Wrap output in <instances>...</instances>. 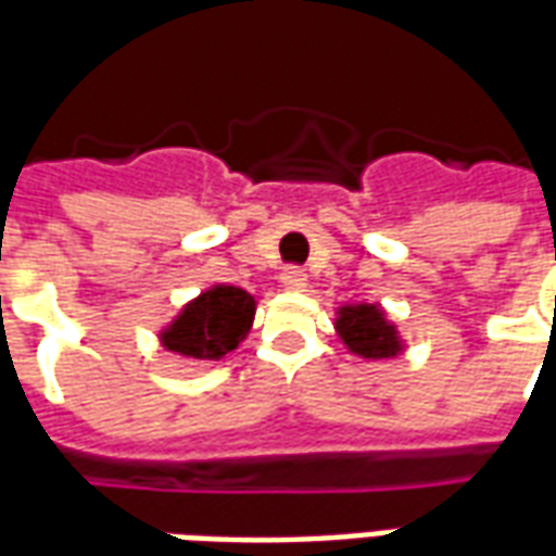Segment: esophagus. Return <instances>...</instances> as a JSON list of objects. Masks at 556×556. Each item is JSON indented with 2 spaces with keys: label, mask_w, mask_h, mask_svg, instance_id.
Here are the masks:
<instances>
[{
  "label": "esophagus",
  "mask_w": 556,
  "mask_h": 556,
  "mask_svg": "<svg viewBox=\"0 0 556 556\" xmlns=\"http://www.w3.org/2000/svg\"><path fill=\"white\" fill-rule=\"evenodd\" d=\"M281 281H283V287H290V290H302L307 281V275L302 273L299 266H287V269L281 273Z\"/></svg>",
  "instance_id": "34e87169"
}]
</instances>
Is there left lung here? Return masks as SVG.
<instances>
[{
    "label": "left lung",
    "mask_w": 556,
    "mask_h": 556,
    "mask_svg": "<svg viewBox=\"0 0 556 556\" xmlns=\"http://www.w3.org/2000/svg\"><path fill=\"white\" fill-rule=\"evenodd\" d=\"M338 331L343 343L364 358H391L400 350L396 331L384 323L376 305H352L340 311Z\"/></svg>",
    "instance_id": "left-lung-1"
}]
</instances>
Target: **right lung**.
Returning a JSON list of instances; mask_svg holds the SVG:
<instances>
[{
    "mask_svg": "<svg viewBox=\"0 0 556 556\" xmlns=\"http://www.w3.org/2000/svg\"><path fill=\"white\" fill-rule=\"evenodd\" d=\"M254 319V299L237 287H213L184 307L162 343L186 358L213 362L237 350Z\"/></svg>",
    "mask_w": 556,
    "mask_h": 556,
    "instance_id": "obj_1",
    "label": "right lung"
}]
</instances>
